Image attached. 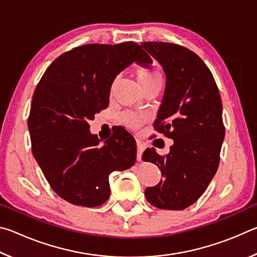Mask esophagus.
Here are the masks:
<instances>
[{
  "label": "esophagus",
  "mask_w": 257,
  "mask_h": 257,
  "mask_svg": "<svg viewBox=\"0 0 257 257\" xmlns=\"http://www.w3.org/2000/svg\"><path fill=\"white\" fill-rule=\"evenodd\" d=\"M144 149H145V145L143 144L141 141H137V160L138 161H141L142 154H143V152H144Z\"/></svg>",
  "instance_id": "1"
}]
</instances>
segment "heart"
I'll use <instances>...</instances> for the list:
<instances>
[{
  "label": "heart",
  "instance_id": "b5f03b06",
  "mask_svg": "<svg viewBox=\"0 0 257 257\" xmlns=\"http://www.w3.org/2000/svg\"><path fill=\"white\" fill-rule=\"evenodd\" d=\"M136 77L137 80L139 82V85L143 87V89H147L149 87L156 85V84H162L163 82V77L162 73H161L158 69L154 67H149V68H138L136 70ZM118 79L119 78H114L112 80L111 86H110V94L112 95L114 93L115 86L118 84ZM122 120L125 123V125H128L129 128L132 129H137L141 127L144 122V119L142 118L141 115L136 114V113L133 112H127L122 115Z\"/></svg>",
  "mask_w": 257,
  "mask_h": 257
}]
</instances>
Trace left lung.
Masks as SVG:
<instances>
[{"label":"left lung","mask_w":257,"mask_h":257,"mask_svg":"<svg viewBox=\"0 0 257 257\" xmlns=\"http://www.w3.org/2000/svg\"><path fill=\"white\" fill-rule=\"evenodd\" d=\"M142 46L167 76L154 129L173 139L168 155L154 149L143 154L142 160L158 165L163 177L159 185L146 188L145 196L155 207L185 210L202 196L219 168L225 134L219 88L204 61L187 47L164 42Z\"/></svg>","instance_id":"left-lung-1"}]
</instances>
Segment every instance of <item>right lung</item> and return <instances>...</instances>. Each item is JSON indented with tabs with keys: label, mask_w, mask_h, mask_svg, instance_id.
<instances>
[{
	"label": "right lung",
	"mask_w": 257,
	"mask_h": 257,
	"mask_svg": "<svg viewBox=\"0 0 257 257\" xmlns=\"http://www.w3.org/2000/svg\"><path fill=\"white\" fill-rule=\"evenodd\" d=\"M134 61L152 63L135 42L78 46L55 59L35 89L28 116L33 155L51 188L73 205H102L110 197V173L136 162L132 135L120 130L98 145L88 123L108 106L112 80Z\"/></svg>",
	"instance_id": "right-lung-1"
}]
</instances>
